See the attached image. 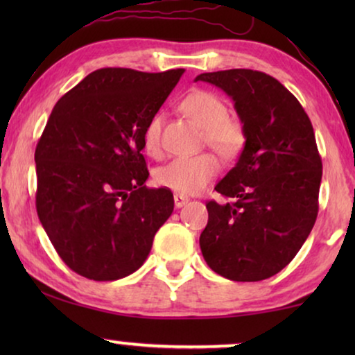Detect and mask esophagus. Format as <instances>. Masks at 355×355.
<instances>
[{"instance_id": "34e87169", "label": "esophagus", "mask_w": 355, "mask_h": 355, "mask_svg": "<svg viewBox=\"0 0 355 355\" xmlns=\"http://www.w3.org/2000/svg\"><path fill=\"white\" fill-rule=\"evenodd\" d=\"M187 202L189 198L186 196H181V193H176V196H174V207L176 208H182Z\"/></svg>"}]
</instances>
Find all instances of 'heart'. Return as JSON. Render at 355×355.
<instances>
[{"mask_svg": "<svg viewBox=\"0 0 355 355\" xmlns=\"http://www.w3.org/2000/svg\"><path fill=\"white\" fill-rule=\"evenodd\" d=\"M181 110L205 134L207 144L221 157L232 158L244 148V124L227 114V106L221 96L208 90H193L181 101ZM144 148L150 157L162 153V116H153L144 130ZM220 162L211 153H198L192 157H178L158 168L155 181L178 193L200 192L216 173Z\"/></svg>", "mask_w": 355, "mask_h": 355, "instance_id": "obj_1", "label": "heart"}]
</instances>
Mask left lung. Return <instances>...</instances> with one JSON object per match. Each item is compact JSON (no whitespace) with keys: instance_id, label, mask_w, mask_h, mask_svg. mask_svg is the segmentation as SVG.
<instances>
[{"instance_id":"8db88e82","label":"left lung","mask_w":355,"mask_h":355,"mask_svg":"<svg viewBox=\"0 0 355 355\" xmlns=\"http://www.w3.org/2000/svg\"><path fill=\"white\" fill-rule=\"evenodd\" d=\"M197 80L231 96L245 129L236 166L215 187L234 202L207 203L202 255L231 281L266 279L294 259L317 220L322 158L312 123L297 98L265 72H205Z\"/></svg>"}]
</instances>
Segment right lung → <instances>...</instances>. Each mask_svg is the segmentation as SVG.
<instances>
[{"mask_svg": "<svg viewBox=\"0 0 355 355\" xmlns=\"http://www.w3.org/2000/svg\"><path fill=\"white\" fill-rule=\"evenodd\" d=\"M184 69L94 71L58 100L35 148L37 213L77 275L134 273L171 216L169 189H148L144 130Z\"/></svg>", "mask_w": 355, "mask_h": 355, "instance_id": "right-lung-1", "label": "right lung"}]
</instances>
